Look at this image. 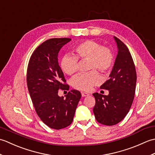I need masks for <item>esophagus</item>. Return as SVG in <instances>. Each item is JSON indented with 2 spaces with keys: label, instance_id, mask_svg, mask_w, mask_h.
Masks as SVG:
<instances>
[{
  "label": "esophagus",
  "instance_id": "34e87169",
  "mask_svg": "<svg viewBox=\"0 0 155 155\" xmlns=\"http://www.w3.org/2000/svg\"><path fill=\"white\" fill-rule=\"evenodd\" d=\"M81 94H82V97H87V96H88L89 95V94H88L87 93H84V92H82L81 93Z\"/></svg>",
  "mask_w": 155,
  "mask_h": 155
}]
</instances>
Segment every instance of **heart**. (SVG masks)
Here are the masks:
<instances>
[{"mask_svg": "<svg viewBox=\"0 0 155 155\" xmlns=\"http://www.w3.org/2000/svg\"><path fill=\"white\" fill-rule=\"evenodd\" d=\"M74 56L65 54L61 58L60 67L64 73L73 75L78 71V60L88 59V70L86 73L76 76L72 79V86L76 89L88 91L100 83L101 77L96 69L102 73L108 74L114 64L113 51L106 46L93 40H86L75 45L72 48Z\"/></svg>", "mask_w": 155, "mask_h": 155, "instance_id": "obj_1", "label": "heart"}]
</instances>
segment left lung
<instances>
[{
    "label": "left lung",
    "mask_w": 155,
    "mask_h": 155,
    "mask_svg": "<svg viewBox=\"0 0 155 155\" xmlns=\"http://www.w3.org/2000/svg\"><path fill=\"white\" fill-rule=\"evenodd\" d=\"M118 54L110 78L101 86L108 95L95 93L93 113L98 123L112 126L119 123L128 114L135 94L137 72L133 59L124 42L114 37Z\"/></svg>",
    "instance_id": "1"
}]
</instances>
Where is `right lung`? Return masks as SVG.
<instances>
[{
	"label": "right lung",
	"instance_id": "right-lung-1",
	"mask_svg": "<svg viewBox=\"0 0 155 155\" xmlns=\"http://www.w3.org/2000/svg\"><path fill=\"white\" fill-rule=\"evenodd\" d=\"M71 41L54 38L42 42L32 52L27 67V87L36 113L46 125L56 130L72 123L81 98L77 90L69 91L66 98L58 95V90L69 89L58 65V53Z\"/></svg>",
	"mask_w": 155,
	"mask_h": 155
}]
</instances>
